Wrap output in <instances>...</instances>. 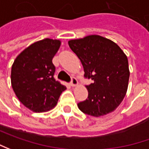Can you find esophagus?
<instances>
[{
    "label": "esophagus",
    "instance_id": "1",
    "mask_svg": "<svg viewBox=\"0 0 149 149\" xmlns=\"http://www.w3.org/2000/svg\"><path fill=\"white\" fill-rule=\"evenodd\" d=\"M70 85L72 86H77L78 85V81H77V80L76 79L75 77H72V81H71V83Z\"/></svg>",
    "mask_w": 149,
    "mask_h": 149
}]
</instances>
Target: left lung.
Masks as SVG:
<instances>
[{
	"label": "left lung",
	"mask_w": 149,
	"mask_h": 149,
	"mask_svg": "<svg viewBox=\"0 0 149 149\" xmlns=\"http://www.w3.org/2000/svg\"><path fill=\"white\" fill-rule=\"evenodd\" d=\"M68 45L81 60L85 77L94 81L86 86L88 97L77 104L80 110L95 117L113 112L128 89L130 69L125 54L112 40L96 34L69 40Z\"/></svg>",
	"instance_id": "8db88e82"
}]
</instances>
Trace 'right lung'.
<instances>
[{
  "label": "right lung",
  "mask_w": 149,
  "mask_h": 149,
  "mask_svg": "<svg viewBox=\"0 0 149 149\" xmlns=\"http://www.w3.org/2000/svg\"><path fill=\"white\" fill-rule=\"evenodd\" d=\"M61 45L58 39H44L19 54L11 67V86L19 100L33 112H46L56 106L66 86L54 79L52 60Z\"/></svg>",
  "instance_id": "add662e5"
}]
</instances>
